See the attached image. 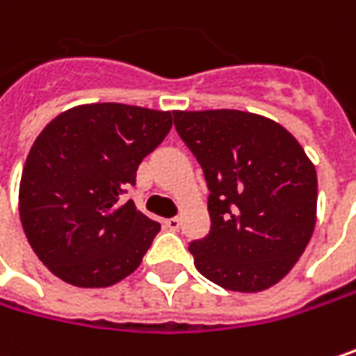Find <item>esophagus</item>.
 Listing matches in <instances>:
<instances>
[{
  "label": "esophagus",
  "mask_w": 356,
  "mask_h": 356,
  "mask_svg": "<svg viewBox=\"0 0 356 356\" xmlns=\"http://www.w3.org/2000/svg\"><path fill=\"white\" fill-rule=\"evenodd\" d=\"M165 226H167L169 230H179L181 220H179V218H169V220H165Z\"/></svg>",
  "instance_id": "obj_1"
}]
</instances>
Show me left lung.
Returning <instances> with one entry per match:
<instances>
[{"label": "left lung", "instance_id": "8db88e82", "mask_svg": "<svg viewBox=\"0 0 356 356\" xmlns=\"http://www.w3.org/2000/svg\"><path fill=\"white\" fill-rule=\"evenodd\" d=\"M173 115L210 189V234L189 244L197 271L230 291L269 289L293 269L312 238L314 163L271 118L241 110Z\"/></svg>", "mask_w": 356, "mask_h": 356}]
</instances>
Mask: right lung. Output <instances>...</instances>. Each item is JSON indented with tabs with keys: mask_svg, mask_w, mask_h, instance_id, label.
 <instances>
[{
	"mask_svg": "<svg viewBox=\"0 0 356 356\" xmlns=\"http://www.w3.org/2000/svg\"><path fill=\"white\" fill-rule=\"evenodd\" d=\"M173 113L83 104L50 120L19 179V220L50 273L75 287H110L134 273L161 230L134 202L120 204Z\"/></svg>",
	"mask_w": 356,
	"mask_h": 356,
	"instance_id": "add662e5",
	"label": "right lung"
}]
</instances>
